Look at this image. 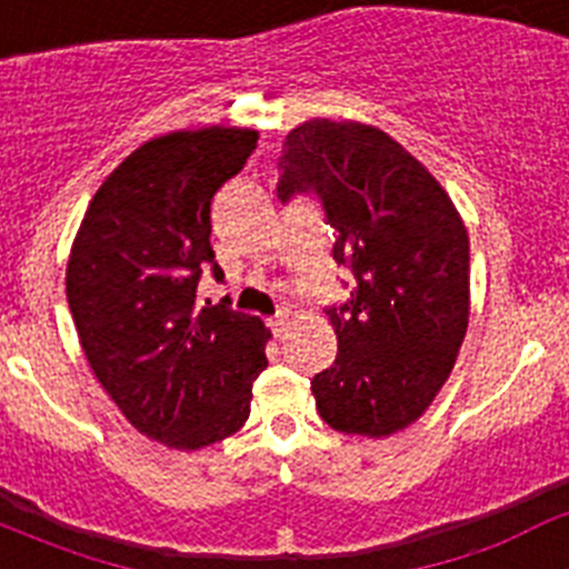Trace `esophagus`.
Listing matches in <instances>:
<instances>
[{
    "instance_id": "esophagus-1",
    "label": "esophagus",
    "mask_w": 569,
    "mask_h": 569,
    "mask_svg": "<svg viewBox=\"0 0 569 569\" xmlns=\"http://www.w3.org/2000/svg\"><path fill=\"white\" fill-rule=\"evenodd\" d=\"M288 328H290V321H288V313H279L276 319H270V330H273L276 339H284L288 336Z\"/></svg>"
}]
</instances>
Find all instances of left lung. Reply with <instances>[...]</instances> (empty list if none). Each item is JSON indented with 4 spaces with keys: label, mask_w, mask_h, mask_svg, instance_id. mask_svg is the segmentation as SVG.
<instances>
[{
    "label": "left lung",
    "mask_w": 569,
    "mask_h": 569,
    "mask_svg": "<svg viewBox=\"0 0 569 569\" xmlns=\"http://www.w3.org/2000/svg\"><path fill=\"white\" fill-rule=\"evenodd\" d=\"M276 196H313L350 270L330 305L336 361L313 376L333 430L390 436L425 413L456 365L470 316V241L450 196L379 128L313 119L281 144Z\"/></svg>",
    "instance_id": "1"
}]
</instances>
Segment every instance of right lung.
<instances>
[{"instance_id":"add662e5","label":"right lung","mask_w":569,"mask_h":569,"mask_svg":"<svg viewBox=\"0 0 569 569\" xmlns=\"http://www.w3.org/2000/svg\"><path fill=\"white\" fill-rule=\"evenodd\" d=\"M259 133L179 130L150 139L97 190L68 261V305L99 385L148 439L199 450L250 416L268 328L230 301L199 305L210 202Z\"/></svg>"}]
</instances>
